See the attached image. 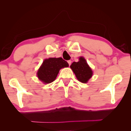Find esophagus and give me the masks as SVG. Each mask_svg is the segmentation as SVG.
Masks as SVG:
<instances>
[{
	"label": "esophagus",
	"mask_w": 131,
	"mask_h": 131,
	"mask_svg": "<svg viewBox=\"0 0 131 131\" xmlns=\"http://www.w3.org/2000/svg\"><path fill=\"white\" fill-rule=\"evenodd\" d=\"M67 62H68V63H69V65L70 66V65H71V60H69Z\"/></svg>",
	"instance_id": "34e87169"
}]
</instances>
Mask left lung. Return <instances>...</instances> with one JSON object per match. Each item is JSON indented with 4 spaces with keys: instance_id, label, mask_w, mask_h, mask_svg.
<instances>
[{
    "instance_id": "obj_1",
    "label": "left lung",
    "mask_w": 131,
    "mask_h": 131,
    "mask_svg": "<svg viewBox=\"0 0 131 131\" xmlns=\"http://www.w3.org/2000/svg\"><path fill=\"white\" fill-rule=\"evenodd\" d=\"M70 67L78 80L82 83H86L92 76V70L83 57H80L78 62H73Z\"/></svg>"
}]
</instances>
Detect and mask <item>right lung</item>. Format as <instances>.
<instances>
[{"label": "right lung", "mask_w": 131, "mask_h": 131, "mask_svg": "<svg viewBox=\"0 0 131 131\" xmlns=\"http://www.w3.org/2000/svg\"><path fill=\"white\" fill-rule=\"evenodd\" d=\"M69 67V64L62 58H49L43 62L37 71V77L45 83L54 81L61 69Z\"/></svg>", "instance_id": "right-lung-1"}]
</instances>
